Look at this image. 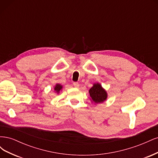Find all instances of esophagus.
Returning a JSON list of instances; mask_svg holds the SVG:
<instances>
[{
    "instance_id": "obj_1",
    "label": "esophagus",
    "mask_w": 158,
    "mask_h": 158,
    "mask_svg": "<svg viewBox=\"0 0 158 158\" xmlns=\"http://www.w3.org/2000/svg\"><path fill=\"white\" fill-rule=\"evenodd\" d=\"M73 84H74V86L75 88H76L79 87V84H78V82H74Z\"/></svg>"
}]
</instances>
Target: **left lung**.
Masks as SVG:
<instances>
[{"mask_svg": "<svg viewBox=\"0 0 158 158\" xmlns=\"http://www.w3.org/2000/svg\"><path fill=\"white\" fill-rule=\"evenodd\" d=\"M89 94L91 102L95 105L103 103L106 101L108 97L107 91L102 87L101 84L98 82L93 84L92 87L89 90Z\"/></svg>", "mask_w": 158, "mask_h": 158, "instance_id": "left-lung-1", "label": "left lung"}]
</instances>
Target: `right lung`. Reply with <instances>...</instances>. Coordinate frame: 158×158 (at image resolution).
<instances>
[{
	"label": "right lung",
	"instance_id": "1",
	"mask_svg": "<svg viewBox=\"0 0 158 158\" xmlns=\"http://www.w3.org/2000/svg\"><path fill=\"white\" fill-rule=\"evenodd\" d=\"M63 85H61L60 84H56L54 86V92L56 94H59L60 93V91H62L63 89Z\"/></svg>",
	"mask_w": 158,
	"mask_h": 158
}]
</instances>
